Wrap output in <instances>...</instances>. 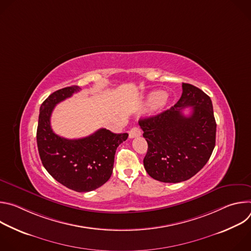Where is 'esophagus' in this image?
<instances>
[{
    "mask_svg": "<svg viewBox=\"0 0 251 251\" xmlns=\"http://www.w3.org/2000/svg\"><path fill=\"white\" fill-rule=\"evenodd\" d=\"M141 134H142L141 129L136 126V127H133V128L130 130V132H129V137H130V138H135V137L141 136Z\"/></svg>",
    "mask_w": 251,
    "mask_h": 251,
    "instance_id": "obj_1",
    "label": "esophagus"
}]
</instances>
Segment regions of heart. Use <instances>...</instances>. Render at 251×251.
Returning <instances> with one entry per match:
<instances>
[{
    "instance_id": "heart-1",
    "label": "heart",
    "mask_w": 251,
    "mask_h": 251,
    "mask_svg": "<svg viewBox=\"0 0 251 251\" xmlns=\"http://www.w3.org/2000/svg\"><path fill=\"white\" fill-rule=\"evenodd\" d=\"M167 98H166V93L164 91H154L152 92L149 97H148V104L150 106H157V105H162L166 103Z\"/></svg>"
}]
</instances>
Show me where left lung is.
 Listing matches in <instances>:
<instances>
[{
    "label": "left lung",
    "instance_id": "8db88e82",
    "mask_svg": "<svg viewBox=\"0 0 251 251\" xmlns=\"http://www.w3.org/2000/svg\"><path fill=\"white\" fill-rule=\"evenodd\" d=\"M182 96L170 109L139 121L148 143L144 167L163 183H180L194 176L207 163L216 146L217 123L212 103L200 88L183 83ZM190 106L189 117L182 110Z\"/></svg>",
    "mask_w": 251,
    "mask_h": 251
}]
</instances>
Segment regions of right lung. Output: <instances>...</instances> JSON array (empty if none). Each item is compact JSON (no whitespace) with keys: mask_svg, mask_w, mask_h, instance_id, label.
I'll return each mask as SVG.
<instances>
[{"mask_svg":"<svg viewBox=\"0 0 251 251\" xmlns=\"http://www.w3.org/2000/svg\"><path fill=\"white\" fill-rule=\"evenodd\" d=\"M80 90L68 86L51 93L42 104L37 130V143L42 163L49 174L66 188L91 192L109 180L117 147L126 141L127 133L115 134L101 128L81 139H66L56 135L50 116L57 103Z\"/></svg>","mask_w":251,"mask_h":251,"instance_id":"add662e5","label":"right lung"}]
</instances>
